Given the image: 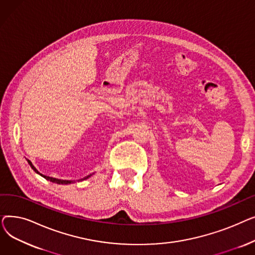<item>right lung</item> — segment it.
Listing matches in <instances>:
<instances>
[{"instance_id": "1", "label": "right lung", "mask_w": 255, "mask_h": 255, "mask_svg": "<svg viewBox=\"0 0 255 255\" xmlns=\"http://www.w3.org/2000/svg\"><path fill=\"white\" fill-rule=\"evenodd\" d=\"M26 161H28V163L30 164V166H31V168L36 172V173H38V175H40L41 177H43L44 179H46L47 181H50V182H52V183H56V184H62V185H68V184H72V183H74L75 182V180H61V179H56V178H51V177H47V176H43V175H41V173H40L37 169H36V167L32 164V162L30 161V160H28L26 159ZM93 175V173H91V175H89V176H87V177H85L84 179H80V180H77V182H79V181H84V180H87V179H89L91 176Z\"/></svg>"}]
</instances>
